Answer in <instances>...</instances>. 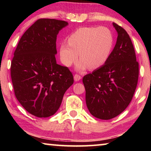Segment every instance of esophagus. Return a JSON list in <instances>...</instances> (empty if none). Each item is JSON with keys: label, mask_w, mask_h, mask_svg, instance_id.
<instances>
[{"label": "esophagus", "mask_w": 151, "mask_h": 151, "mask_svg": "<svg viewBox=\"0 0 151 151\" xmlns=\"http://www.w3.org/2000/svg\"><path fill=\"white\" fill-rule=\"evenodd\" d=\"M81 78H82L81 76H80L79 75H77V74H75V76H74V79H75V81H80Z\"/></svg>", "instance_id": "esophagus-1"}]
</instances>
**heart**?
Instances as JSON below:
<instances>
[{
  "mask_svg": "<svg viewBox=\"0 0 151 151\" xmlns=\"http://www.w3.org/2000/svg\"><path fill=\"white\" fill-rule=\"evenodd\" d=\"M113 43V35L107 27L78 28L68 36V43L60 45V60L70 66L77 60L80 53L81 59L76 68L80 71L88 67L96 69L108 60Z\"/></svg>",
  "mask_w": 151,
  "mask_h": 151,
  "instance_id": "heart-1",
  "label": "heart"
}]
</instances>
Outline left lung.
<instances>
[{"mask_svg":"<svg viewBox=\"0 0 151 151\" xmlns=\"http://www.w3.org/2000/svg\"><path fill=\"white\" fill-rule=\"evenodd\" d=\"M116 43L104 65L84 76L86 104L96 118L109 120L123 112L131 103L139 79V63L131 38L113 22Z\"/></svg>","mask_w":151,"mask_h":151,"instance_id":"obj_1","label":"left lung"}]
</instances>
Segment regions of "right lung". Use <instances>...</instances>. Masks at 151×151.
Masks as SVG:
<instances>
[{
	"label": "right lung",
	"mask_w": 151,
	"mask_h": 151,
	"mask_svg": "<svg viewBox=\"0 0 151 151\" xmlns=\"http://www.w3.org/2000/svg\"><path fill=\"white\" fill-rule=\"evenodd\" d=\"M65 20L38 19L22 36L14 52L11 75L14 94L23 108L39 118L54 114L66 91L73 85L72 73L58 65L57 35Z\"/></svg>",
	"instance_id": "right-lung-1"
}]
</instances>
